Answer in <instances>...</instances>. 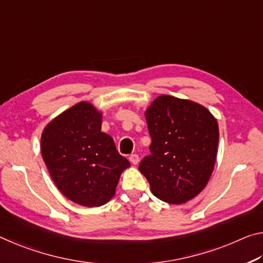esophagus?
<instances>
[{"mask_svg":"<svg viewBox=\"0 0 263 263\" xmlns=\"http://www.w3.org/2000/svg\"><path fill=\"white\" fill-rule=\"evenodd\" d=\"M129 161H130L132 164L136 165L137 163H139V155H136V154L130 155V156H129Z\"/></svg>","mask_w":263,"mask_h":263,"instance_id":"1","label":"esophagus"}]
</instances>
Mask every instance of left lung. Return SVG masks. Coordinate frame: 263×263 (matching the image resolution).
<instances>
[{
    "instance_id": "1",
    "label": "left lung",
    "mask_w": 263,
    "mask_h": 263,
    "mask_svg": "<svg viewBox=\"0 0 263 263\" xmlns=\"http://www.w3.org/2000/svg\"><path fill=\"white\" fill-rule=\"evenodd\" d=\"M150 154L139 170L155 197L183 204L204 190L218 153L219 128L208 108L171 96L155 99L145 111Z\"/></svg>"
}]
</instances>
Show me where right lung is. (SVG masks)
Segmentation results:
<instances>
[{"instance_id": "1", "label": "right lung", "mask_w": 263, "mask_h": 263, "mask_svg": "<svg viewBox=\"0 0 263 263\" xmlns=\"http://www.w3.org/2000/svg\"><path fill=\"white\" fill-rule=\"evenodd\" d=\"M102 114L89 102L63 111L44 128L42 157L55 186L74 203L93 208L115 195L122 171L130 166L101 132Z\"/></svg>"}]
</instances>
